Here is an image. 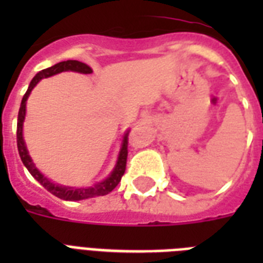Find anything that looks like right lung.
<instances>
[{
    "label": "right lung",
    "instance_id": "1",
    "mask_svg": "<svg viewBox=\"0 0 263 263\" xmlns=\"http://www.w3.org/2000/svg\"><path fill=\"white\" fill-rule=\"evenodd\" d=\"M79 72V73H84V75H88L92 72L87 64L80 63V61H76V60H68V61H61V63L55 64L53 67L46 68L43 71L38 72L36 75L34 76V79L31 80L30 86H28V90L24 94L22 99V105H20V109H18V116H17V148L18 154H20V158H22L23 164L28 169V172L32 175L38 183H41L43 187L46 188L47 191L51 192L53 195H55L60 199L64 200H83V199H90V198H95V196H103L109 194L110 191H113L116 188V185L120 183V180L123 177L124 172H125V164H127V156H128V134L129 131L124 132L123 140H121V147H120L119 156H117V161H116V165L113 171L110 172V175L107 176L106 179L101 180L94 185L91 187H69V185H61V184H57L54 181H51L50 179H47L46 176L43 175L41 171H39L36 166H35L34 161L30 157V153L27 150L26 142H24V136H23V124H24V119H26V106H27V99L30 97L32 88L36 86V84L41 82L42 79H46V78H50V76H54L57 73H61V72Z\"/></svg>",
    "mask_w": 263,
    "mask_h": 263
}]
</instances>
